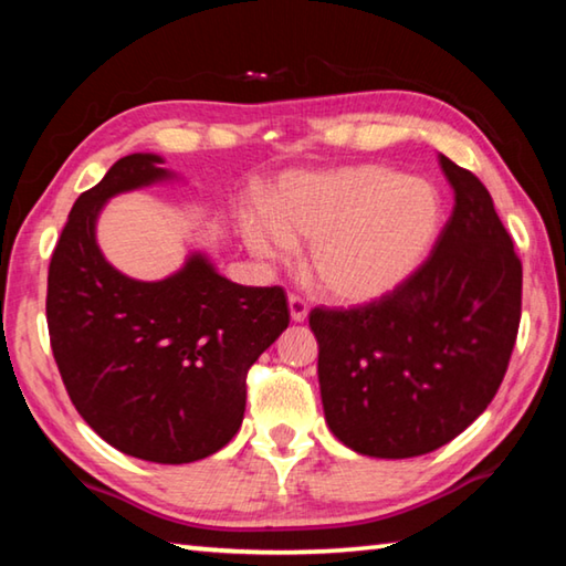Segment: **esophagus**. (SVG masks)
<instances>
[{"label": "esophagus", "mask_w": 566, "mask_h": 566, "mask_svg": "<svg viewBox=\"0 0 566 566\" xmlns=\"http://www.w3.org/2000/svg\"><path fill=\"white\" fill-rule=\"evenodd\" d=\"M306 314H310V302L304 300L300 294L290 296V317L292 322H304Z\"/></svg>", "instance_id": "1"}]
</instances>
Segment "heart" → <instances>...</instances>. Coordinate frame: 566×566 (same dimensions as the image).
<instances>
[{"label": "heart", "instance_id": "heart-1", "mask_svg": "<svg viewBox=\"0 0 566 566\" xmlns=\"http://www.w3.org/2000/svg\"><path fill=\"white\" fill-rule=\"evenodd\" d=\"M442 197L432 181L381 165L319 175L292 171L274 187L270 207L239 212L249 252L284 262L294 242H310L319 290L342 304L375 302L405 284L434 244Z\"/></svg>", "mask_w": 566, "mask_h": 566}]
</instances>
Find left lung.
I'll return each mask as SVG.
<instances>
[{"label": "left lung", "instance_id": "1", "mask_svg": "<svg viewBox=\"0 0 566 566\" xmlns=\"http://www.w3.org/2000/svg\"><path fill=\"white\" fill-rule=\"evenodd\" d=\"M454 209L427 262L377 302L314 310L324 419L364 457L452 442L500 389L522 317V262L472 171L439 155Z\"/></svg>", "mask_w": 566, "mask_h": 566}]
</instances>
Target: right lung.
I'll return each instance as SVG.
<instances>
[{
	"instance_id": "1",
	"label": "right lung",
	"mask_w": 566,
	"mask_h": 566,
	"mask_svg": "<svg viewBox=\"0 0 566 566\" xmlns=\"http://www.w3.org/2000/svg\"><path fill=\"white\" fill-rule=\"evenodd\" d=\"M159 155L114 161L76 199L46 276V324L72 405L104 442L157 464L229 444L244 419L247 371L290 324L282 286H242L191 252L159 282L104 260L97 219L112 197L177 179Z\"/></svg>"
}]
</instances>
